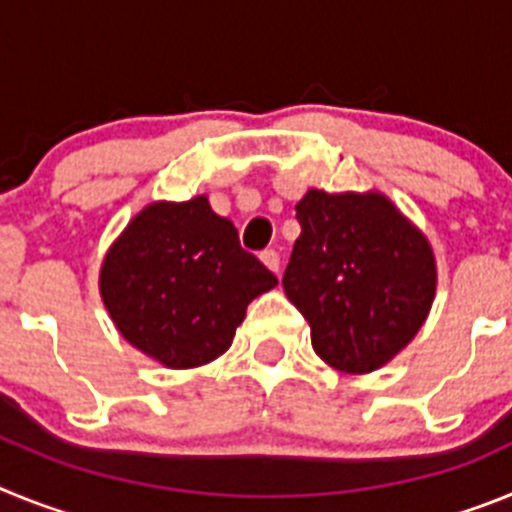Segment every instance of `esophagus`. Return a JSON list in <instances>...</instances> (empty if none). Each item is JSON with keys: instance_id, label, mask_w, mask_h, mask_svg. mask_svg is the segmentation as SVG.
Masks as SVG:
<instances>
[{"instance_id": "obj_1", "label": "esophagus", "mask_w": 512, "mask_h": 512, "mask_svg": "<svg viewBox=\"0 0 512 512\" xmlns=\"http://www.w3.org/2000/svg\"><path fill=\"white\" fill-rule=\"evenodd\" d=\"M259 259L264 261L266 269H271L279 277V266H282V259H279V253L274 251V248H266V251H261Z\"/></svg>"}]
</instances>
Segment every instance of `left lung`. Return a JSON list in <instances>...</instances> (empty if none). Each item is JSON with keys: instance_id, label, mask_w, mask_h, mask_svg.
I'll use <instances>...</instances> for the list:
<instances>
[{"instance_id": "8db88e82", "label": "left lung", "mask_w": 512, "mask_h": 512, "mask_svg": "<svg viewBox=\"0 0 512 512\" xmlns=\"http://www.w3.org/2000/svg\"><path fill=\"white\" fill-rule=\"evenodd\" d=\"M295 210L302 233L282 284L315 354L348 374L379 369L428 318L431 246L382 194L310 189Z\"/></svg>"}]
</instances>
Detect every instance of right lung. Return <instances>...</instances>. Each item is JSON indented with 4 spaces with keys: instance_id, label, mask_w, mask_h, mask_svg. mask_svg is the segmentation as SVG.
Listing matches in <instances>:
<instances>
[{
    "instance_id": "add662e5",
    "label": "right lung",
    "mask_w": 512,
    "mask_h": 512,
    "mask_svg": "<svg viewBox=\"0 0 512 512\" xmlns=\"http://www.w3.org/2000/svg\"><path fill=\"white\" fill-rule=\"evenodd\" d=\"M277 277L241 248L207 197L158 202L125 228L99 289L117 330L143 354L189 369L225 354L253 297Z\"/></svg>"
}]
</instances>
